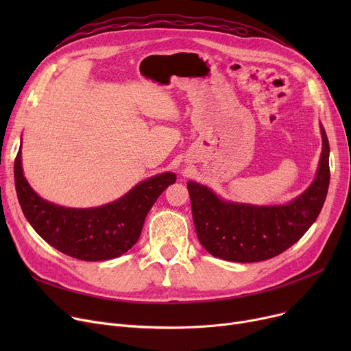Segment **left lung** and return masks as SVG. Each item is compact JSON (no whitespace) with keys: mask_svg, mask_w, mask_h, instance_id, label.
<instances>
[{"mask_svg":"<svg viewBox=\"0 0 351 351\" xmlns=\"http://www.w3.org/2000/svg\"><path fill=\"white\" fill-rule=\"evenodd\" d=\"M322 155L315 180L286 205L237 204L210 188L188 182L192 216L200 245L219 259L253 263L287 250L316 222L328 191L330 146L320 123Z\"/></svg>","mask_w":351,"mask_h":351,"instance_id":"obj_1","label":"left lung"}]
</instances>
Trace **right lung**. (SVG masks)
<instances>
[{"mask_svg": "<svg viewBox=\"0 0 351 351\" xmlns=\"http://www.w3.org/2000/svg\"><path fill=\"white\" fill-rule=\"evenodd\" d=\"M14 178L18 200L34 230L52 247L85 262L115 259L131 249L138 242L147 212L176 180L173 172H165L139 182L118 200L98 208L58 206L29 186L23 171L21 146Z\"/></svg>", "mask_w": 351, "mask_h": 351, "instance_id": "obj_1", "label": "right lung"}]
</instances>
